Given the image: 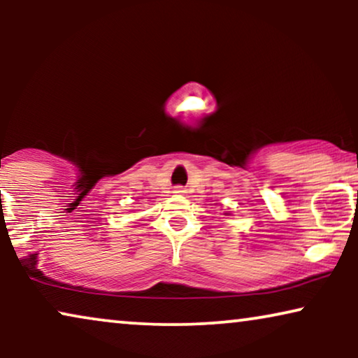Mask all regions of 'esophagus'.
<instances>
[{
	"label": "esophagus",
	"mask_w": 358,
	"mask_h": 358,
	"mask_svg": "<svg viewBox=\"0 0 358 358\" xmlns=\"http://www.w3.org/2000/svg\"><path fill=\"white\" fill-rule=\"evenodd\" d=\"M174 192L176 194H182V192H185V190H184L182 185H178V187H174Z\"/></svg>",
	"instance_id": "esophagus-1"
}]
</instances>
